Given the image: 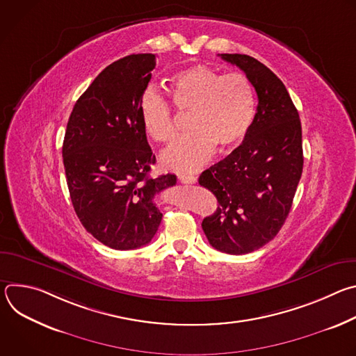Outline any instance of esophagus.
I'll use <instances>...</instances> for the list:
<instances>
[{
    "mask_svg": "<svg viewBox=\"0 0 356 356\" xmlns=\"http://www.w3.org/2000/svg\"><path fill=\"white\" fill-rule=\"evenodd\" d=\"M179 180L180 183L183 184H194L197 181V177L195 176H191V175H180L179 176Z\"/></svg>",
    "mask_w": 356,
    "mask_h": 356,
    "instance_id": "34e87169",
    "label": "esophagus"
}]
</instances>
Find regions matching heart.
Masks as SVG:
<instances>
[{"label":"heart","instance_id":"b5f03b06","mask_svg":"<svg viewBox=\"0 0 356 356\" xmlns=\"http://www.w3.org/2000/svg\"><path fill=\"white\" fill-rule=\"evenodd\" d=\"M176 108L191 113L190 134L179 138L161 156L166 169L194 172L216 152L238 146L255 120V92L241 73L221 74L209 66H194L177 73L170 83ZM139 114L146 135L155 142H172L177 134L172 107L163 95L147 88L139 101Z\"/></svg>","mask_w":356,"mask_h":356}]
</instances>
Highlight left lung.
Instances as JSON below:
<instances>
[{"label": "left lung", "instance_id": "1", "mask_svg": "<svg viewBox=\"0 0 356 356\" xmlns=\"http://www.w3.org/2000/svg\"><path fill=\"white\" fill-rule=\"evenodd\" d=\"M258 94L252 128L231 154L201 173L200 186L218 200L202 220L210 245L243 255L272 241L284 224L302 172L301 124L282 80L248 55L222 54Z\"/></svg>", "mask_w": 356, "mask_h": 356}]
</instances>
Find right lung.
I'll return each mask as SVG.
<instances>
[{
    "instance_id": "add662e5",
    "label": "right lung",
    "mask_w": 356,
    "mask_h": 356,
    "mask_svg": "<svg viewBox=\"0 0 356 356\" xmlns=\"http://www.w3.org/2000/svg\"><path fill=\"white\" fill-rule=\"evenodd\" d=\"M156 66L152 54L125 56L101 72L76 101L63 165L74 211L97 241L127 250L147 245L162 213L155 195L175 175L150 177L156 163L139 114V101Z\"/></svg>"
}]
</instances>
